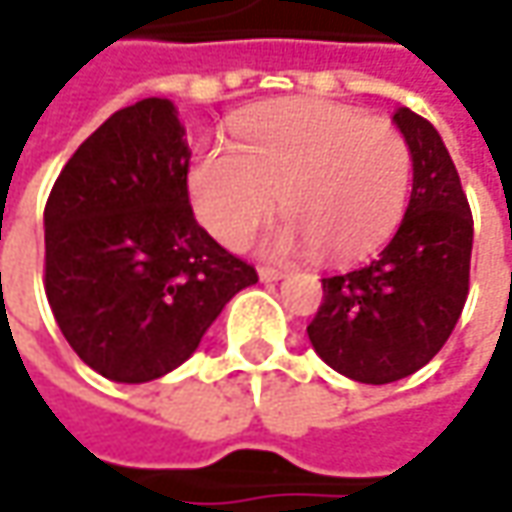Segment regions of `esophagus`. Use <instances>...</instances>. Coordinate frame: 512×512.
Wrapping results in <instances>:
<instances>
[{
  "label": "esophagus",
  "mask_w": 512,
  "mask_h": 512,
  "mask_svg": "<svg viewBox=\"0 0 512 512\" xmlns=\"http://www.w3.org/2000/svg\"><path fill=\"white\" fill-rule=\"evenodd\" d=\"M257 274H260V280H263V283H274V280H283V277H286L283 269H272V266H260Z\"/></svg>",
  "instance_id": "34e87169"
}]
</instances>
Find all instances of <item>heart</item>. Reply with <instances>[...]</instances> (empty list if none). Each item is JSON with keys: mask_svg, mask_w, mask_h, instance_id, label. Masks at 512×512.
Segmentation results:
<instances>
[{"mask_svg": "<svg viewBox=\"0 0 512 512\" xmlns=\"http://www.w3.org/2000/svg\"><path fill=\"white\" fill-rule=\"evenodd\" d=\"M229 133L232 147H203L189 167L195 215L223 243L252 238L277 192L289 215L277 249L354 260L402 221L414 158L391 121L326 98H286L238 115Z\"/></svg>", "mask_w": 512, "mask_h": 512, "instance_id": "heart-1", "label": "heart"}]
</instances>
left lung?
Wrapping results in <instances>:
<instances>
[{"label":"left lung","mask_w":512,"mask_h":512,"mask_svg":"<svg viewBox=\"0 0 512 512\" xmlns=\"http://www.w3.org/2000/svg\"><path fill=\"white\" fill-rule=\"evenodd\" d=\"M414 158V189L397 235L377 260L323 277L309 323L314 351L343 377L385 385L439 354L465 309L473 215L459 172L428 118L394 113Z\"/></svg>","instance_id":"1"}]
</instances>
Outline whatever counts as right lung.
<instances>
[{
	"mask_svg": "<svg viewBox=\"0 0 512 512\" xmlns=\"http://www.w3.org/2000/svg\"><path fill=\"white\" fill-rule=\"evenodd\" d=\"M175 104L144 98L90 135L45 206V291L64 340L101 377L150 382L186 362L255 266L189 206Z\"/></svg>",
	"mask_w": 512,
	"mask_h": 512,
	"instance_id": "obj_1",
	"label": "right lung"
}]
</instances>
